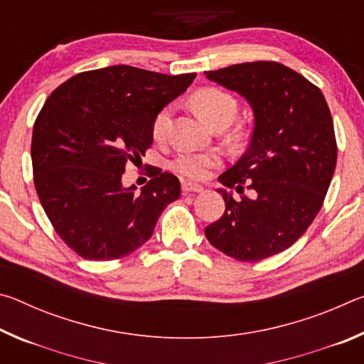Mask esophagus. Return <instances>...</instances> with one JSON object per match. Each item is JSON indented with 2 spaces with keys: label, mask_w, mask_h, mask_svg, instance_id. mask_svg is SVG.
<instances>
[{
  "label": "esophagus",
  "mask_w": 364,
  "mask_h": 364,
  "mask_svg": "<svg viewBox=\"0 0 364 364\" xmlns=\"http://www.w3.org/2000/svg\"><path fill=\"white\" fill-rule=\"evenodd\" d=\"M181 189H183V194H196V193H202V191H204V188H202L200 184L191 183V181H183Z\"/></svg>",
  "instance_id": "34e87169"
}]
</instances>
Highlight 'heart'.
Instances as JSON below:
<instances>
[{"label": "heart", "instance_id": "1", "mask_svg": "<svg viewBox=\"0 0 364 364\" xmlns=\"http://www.w3.org/2000/svg\"><path fill=\"white\" fill-rule=\"evenodd\" d=\"M191 104L197 114L210 127H228L237 114V101L232 95L218 88H204L191 97ZM171 122V107L160 109L152 122V134L157 141L167 136ZM220 157L217 154H196L184 152L175 159L173 168L178 173L194 180L205 178L208 170L217 167Z\"/></svg>", "mask_w": 364, "mask_h": 364}]
</instances>
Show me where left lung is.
<instances>
[{"instance_id": "8db88e82", "label": "left lung", "mask_w": 364, "mask_h": 364, "mask_svg": "<svg viewBox=\"0 0 364 364\" xmlns=\"http://www.w3.org/2000/svg\"><path fill=\"white\" fill-rule=\"evenodd\" d=\"M205 77L245 97L254 112L247 151L218 176L241 197L218 189L226 208L205 236L236 260H263L291 247L323 207L337 162L331 110L318 86L273 60L230 65Z\"/></svg>"}]
</instances>
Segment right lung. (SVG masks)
<instances>
[{
	"instance_id": "1",
	"label": "right lung",
	"mask_w": 364,
	"mask_h": 364,
	"mask_svg": "<svg viewBox=\"0 0 364 364\" xmlns=\"http://www.w3.org/2000/svg\"><path fill=\"white\" fill-rule=\"evenodd\" d=\"M194 78L112 65L78 73L49 95L32 134L35 189L59 237L80 257L130 255L180 197L168 171L152 168L141 193L123 186L122 176L151 147L154 117Z\"/></svg>"
}]
</instances>
